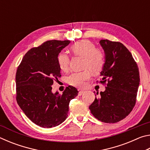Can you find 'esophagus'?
Segmentation results:
<instances>
[{"label":"esophagus","mask_w":150,"mask_h":150,"mask_svg":"<svg viewBox=\"0 0 150 150\" xmlns=\"http://www.w3.org/2000/svg\"><path fill=\"white\" fill-rule=\"evenodd\" d=\"M85 93V91H83V90H81V91H79V93H78V95L79 96H81L83 95V93Z\"/></svg>","instance_id":"1"}]
</instances>
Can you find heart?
Returning <instances> with one entry per match:
<instances>
[{
	"label": "heart",
	"mask_w": 150,
	"mask_h": 150,
	"mask_svg": "<svg viewBox=\"0 0 150 150\" xmlns=\"http://www.w3.org/2000/svg\"><path fill=\"white\" fill-rule=\"evenodd\" d=\"M71 51L75 55L83 57V67L86 69L82 71L72 73L69 77V83L74 87L82 88L91 77L90 69L93 73H98L103 68L105 63L104 54L102 51L95 48V44L89 40L76 42L71 47ZM57 63L63 71L69 70L70 59L67 54L60 53L57 56Z\"/></svg>",
	"instance_id": "b5f03b06"
}]
</instances>
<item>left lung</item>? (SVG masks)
<instances>
[{"label":"left lung","instance_id":"obj_1","mask_svg":"<svg viewBox=\"0 0 150 150\" xmlns=\"http://www.w3.org/2000/svg\"><path fill=\"white\" fill-rule=\"evenodd\" d=\"M99 43L105 54L100 82L106 85L89 109L98 120L115 123L125 118L135 106L139 69L130 51L122 43L108 40H101Z\"/></svg>","mask_w":150,"mask_h":150}]
</instances>
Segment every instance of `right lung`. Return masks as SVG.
<instances>
[{"mask_svg":"<svg viewBox=\"0 0 150 150\" xmlns=\"http://www.w3.org/2000/svg\"><path fill=\"white\" fill-rule=\"evenodd\" d=\"M69 40H49L28 52L16 73V101L32 122L42 128H52L67 117L70 100L78 95L73 86L62 94L52 93L54 81L61 77L57 56Z\"/></svg>","mask_w":150,"mask_h":150,"instance_id":"obj_1","label":"right lung"}]
</instances>
